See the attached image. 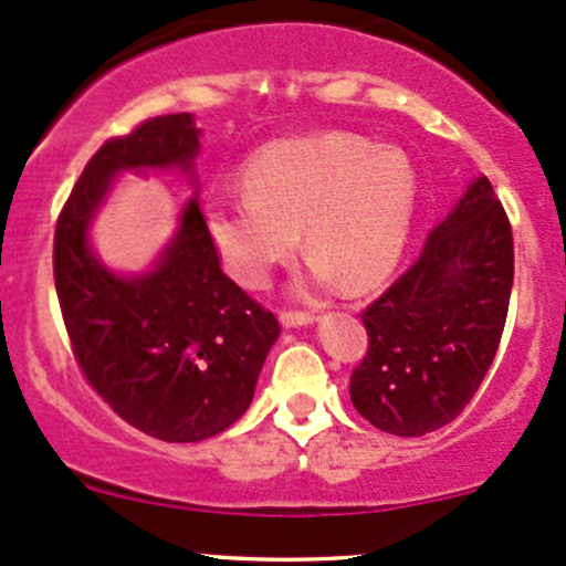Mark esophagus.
<instances>
[{"instance_id": "34e87169", "label": "esophagus", "mask_w": 566, "mask_h": 566, "mask_svg": "<svg viewBox=\"0 0 566 566\" xmlns=\"http://www.w3.org/2000/svg\"><path fill=\"white\" fill-rule=\"evenodd\" d=\"M313 321L315 315L307 313V310H281V324L285 329H291V326H307Z\"/></svg>"}]
</instances>
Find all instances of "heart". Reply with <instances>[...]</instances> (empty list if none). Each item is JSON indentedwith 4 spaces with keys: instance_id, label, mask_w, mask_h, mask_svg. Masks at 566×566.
I'll return each mask as SVG.
<instances>
[{
    "instance_id": "1",
    "label": "heart",
    "mask_w": 566,
    "mask_h": 566,
    "mask_svg": "<svg viewBox=\"0 0 566 566\" xmlns=\"http://www.w3.org/2000/svg\"><path fill=\"white\" fill-rule=\"evenodd\" d=\"M245 197H212L202 221L234 281L261 289L307 248V281L373 289L397 266L416 210V172L399 150L345 132L264 148L245 164Z\"/></svg>"
}]
</instances>
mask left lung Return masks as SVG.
<instances>
[{
  "label": "left lung",
  "mask_w": 566,
  "mask_h": 566,
  "mask_svg": "<svg viewBox=\"0 0 566 566\" xmlns=\"http://www.w3.org/2000/svg\"><path fill=\"white\" fill-rule=\"evenodd\" d=\"M513 289V229L475 178L416 264L361 313L369 345L350 402L373 427L421 437L451 423L483 382Z\"/></svg>",
  "instance_id": "left-lung-1"
}]
</instances>
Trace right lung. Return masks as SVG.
<instances>
[{
	"label": "right lung",
	"instance_id": "obj_1",
	"mask_svg": "<svg viewBox=\"0 0 566 566\" xmlns=\"http://www.w3.org/2000/svg\"><path fill=\"white\" fill-rule=\"evenodd\" d=\"M199 135L188 113L111 137L86 164L53 234V281L72 354L88 386L126 423L164 442H199L248 410L281 324L223 275L199 199L154 272L120 277L88 248V221L115 172H191Z\"/></svg>",
	"mask_w": 566,
	"mask_h": 566
}]
</instances>
